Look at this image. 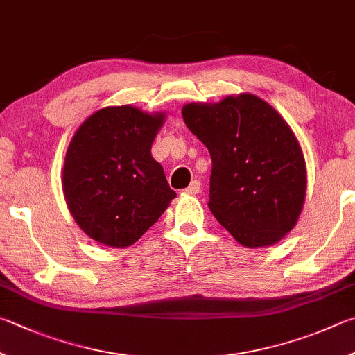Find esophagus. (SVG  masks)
I'll return each instance as SVG.
<instances>
[{
    "instance_id": "obj_1",
    "label": "esophagus",
    "mask_w": 355,
    "mask_h": 355,
    "mask_svg": "<svg viewBox=\"0 0 355 355\" xmlns=\"http://www.w3.org/2000/svg\"><path fill=\"white\" fill-rule=\"evenodd\" d=\"M198 192H200V182H198V180L191 182L188 188L184 189V194H188V196H196V194H198Z\"/></svg>"
}]
</instances>
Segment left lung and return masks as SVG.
Instances as JSON below:
<instances>
[{"instance_id":"obj_1","label":"left lung","mask_w":355,"mask_h":355,"mask_svg":"<svg viewBox=\"0 0 355 355\" xmlns=\"http://www.w3.org/2000/svg\"><path fill=\"white\" fill-rule=\"evenodd\" d=\"M184 124L212 159L209 209L245 248L279 242L304 206L306 161L284 118L254 94L191 102Z\"/></svg>"}]
</instances>
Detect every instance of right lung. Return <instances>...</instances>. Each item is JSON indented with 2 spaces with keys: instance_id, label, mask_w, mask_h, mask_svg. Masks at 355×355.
<instances>
[{
  "instance_id": "obj_1",
  "label": "right lung",
  "mask_w": 355,
  "mask_h": 355,
  "mask_svg": "<svg viewBox=\"0 0 355 355\" xmlns=\"http://www.w3.org/2000/svg\"><path fill=\"white\" fill-rule=\"evenodd\" d=\"M164 121L161 112L105 107L76 130L62 188L71 216L89 239L130 247L177 197L150 152Z\"/></svg>"
}]
</instances>
